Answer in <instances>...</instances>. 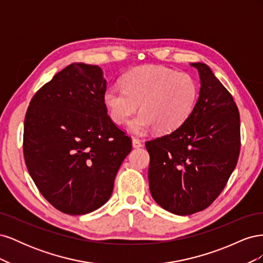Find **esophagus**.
<instances>
[{"label":"esophagus","mask_w":263,"mask_h":263,"mask_svg":"<svg viewBox=\"0 0 263 263\" xmlns=\"http://www.w3.org/2000/svg\"><path fill=\"white\" fill-rule=\"evenodd\" d=\"M132 142H133V147L134 148H140V147H142L141 141L139 139H137V138H133Z\"/></svg>","instance_id":"1"}]
</instances>
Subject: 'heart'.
Here are the masks:
<instances>
[{"instance_id": "obj_1", "label": "heart", "mask_w": 263, "mask_h": 263, "mask_svg": "<svg viewBox=\"0 0 263 263\" xmlns=\"http://www.w3.org/2000/svg\"><path fill=\"white\" fill-rule=\"evenodd\" d=\"M123 89L109 87L103 95L107 114L117 125L129 122L135 134L150 128L165 134L176 130L192 113L197 99V84L192 76L161 66H142L127 72Z\"/></svg>"}]
</instances>
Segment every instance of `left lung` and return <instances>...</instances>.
Instances as JSON below:
<instances>
[{
  "label": "left lung",
  "mask_w": 263,
  "mask_h": 263,
  "mask_svg": "<svg viewBox=\"0 0 263 263\" xmlns=\"http://www.w3.org/2000/svg\"><path fill=\"white\" fill-rule=\"evenodd\" d=\"M191 66L201 80L192 113L176 130L146 142L151 196L165 211L182 216L216 200L240 151V118L232 94L208 65Z\"/></svg>",
  "instance_id": "obj_1"
}]
</instances>
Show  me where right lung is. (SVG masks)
I'll return each mask as SVG.
<instances>
[{"instance_id": "1", "label": "right lung", "mask_w": 263, "mask_h": 263, "mask_svg": "<svg viewBox=\"0 0 263 263\" xmlns=\"http://www.w3.org/2000/svg\"><path fill=\"white\" fill-rule=\"evenodd\" d=\"M106 80L98 66L71 63L39 89L24 123L23 151L39 192L69 215L91 213L113 192L132 141L103 103Z\"/></svg>"}]
</instances>
